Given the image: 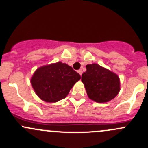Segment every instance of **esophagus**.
Listing matches in <instances>:
<instances>
[{"label": "esophagus", "instance_id": "obj_1", "mask_svg": "<svg viewBox=\"0 0 148 148\" xmlns=\"http://www.w3.org/2000/svg\"><path fill=\"white\" fill-rule=\"evenodd\" d=\"M78 73L80 74V75H82V73H83V71H82V69H79V70H78Z\"/></svg>", "mask_w": 148, "mask_h": 148}]
</instances>
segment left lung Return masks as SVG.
<instances>
[{
  "label": "left lung",
  "instance_id": "8db88e82",
  "mask_svg": "<svg viewBox=\"0 0 148 148\" xmlns=\"http://www.w3.org/2000/svg\"><path fill=\"white\" fill-rule=\"evenodd\" d=\"M86 68V71L82 74V82L90 99L97 103H106L117 96L121 89L117 74L97 64H87Z\"/></svg>",
  "mask_w": 148,
  "mask_h": 148
}]
</instances>
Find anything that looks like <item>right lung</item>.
I'll return each instance as SVG.
<instances>
[{"label": "right lung", "instance_id": "add662e5", "mask_svg": "<svg viewBox=\"0 0 148 148\" xmlns=\"http://www.w3.org/2000/svg\"><path fill=\"white\" fill-rule=\"evenodd\" d=\"M81 79L71 66L61 62L39 67L31 78V84L40 99L54 103L64 99Z\"/></svg>", "mask_w": 148, "mask_h": 148}]
</instances>
